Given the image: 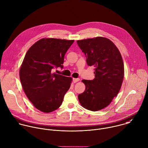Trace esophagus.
I'll use <instances>...</instances> for the list:
<instances>
[{
    "instance_id": "esophagus-1",
    "label": "esophagus",
    "mask_w": 148,
    "mask_h": 148,
    "mask_svg": "<svg viewBox=\"0 0 148 148\" xmlns=\"http://www.w3.org/2000/svg\"><path fill=\"white\" fill-rule=\"evenodd\" d=\"M79 81V78H73V82L75 83V82H77L78 81Z\"/></svg>"
}]
</instances>
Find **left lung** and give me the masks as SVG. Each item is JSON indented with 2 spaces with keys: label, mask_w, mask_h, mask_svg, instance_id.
<instances>
[{
  "label": "left lung",
  "mask_w": 148,
  "mask_h": 148,
  "mask_svg": "<svg viewBox=\"0 0 148 148\" xmlns=\"http://www.w3.org/2000/svg\"><path fill=\"white\" fill-rule=\"evenodd\" d=\"M86 58L89 66L95 67L92 80L83 79L85 90L78 95L85 109L93 112L107 107L119 93L124 78V69L120 52L110 39L96 37L77 41Z\"/></svg>",
  "instance_id": "1"
}]
</instances>
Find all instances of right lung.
I'll use <instances>...</instances> for the list:
<instances>
[{
  "instance_id": "1",
  "label": "right lung",
  "mask_w": 148,
  "mask_h": 148,
  "mask_svg": "<svg viewBox=\"0 0 148 148\" xmlns=\"http://www.w3.org/2000/svg\"><path fill=\"white\" fill-rule=\"evenodd\" d=\"M74 40L43 38L27 51L20 69V81L28 99L39 110L58 109L69 89L72 78L53 72L63 68L64 58Z\"/></svg>"
}]
</instances>
